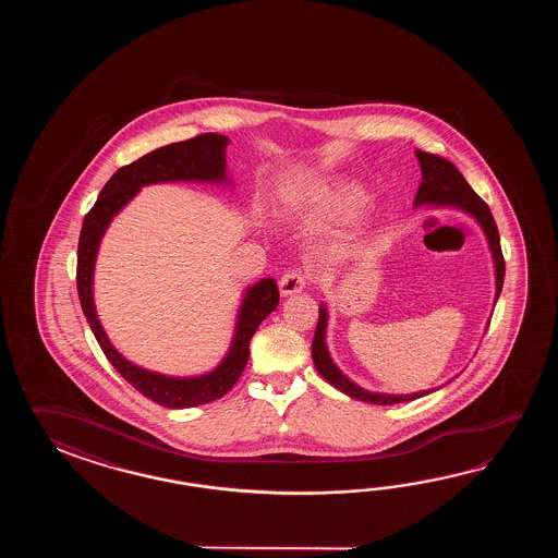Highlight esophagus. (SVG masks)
<instances>
[{
  "label": "esophagus",
  "instance_id": "esophagus-1",
  "mask_svg": "<svg viewBox=\"0 0 558 558\" xmlns=\"http://www.w3.org/2000/svg\"><path fill=\"white\" fill-rule=\"evenodd\" d=\"M307 275L301 274V271H289V274H284L281 277V281H279V291H281V295H296V293H301L305 287H307Z\"/></svg>",
  "mask_w": 558,
  "mask_h": 558
}]
</instances>
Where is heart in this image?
Instances as JSON below:
<instances>
[{"label":"heart","instance_id":"1","mask_svg":"<svg viewBox=\"0 0 558 558\" xmlns=\"http://www.w3.org/2000/svg\"><path fill=\"white\" fill-rule=\"evenodd\" d=\"M368 193L363 185L347 179L320 181L308 199V217L317 223L343 221L363 209Z\"/></svg>","mask_w":558,"mask_h":558}]
</instances>
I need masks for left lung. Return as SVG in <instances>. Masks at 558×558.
<instances>
[{"mask_svg": "<svg viewBox=\"0 0 558 558\" xmlns=\"http://www.w3.org/2000/svg\"><path fill=\"white\" fill-rule=\"evenodd\" d=\"M416 159L421 163V173H423V181H421L415 195L416 207L418 205L454 207V209H461L464 214L474 217L478 221V226L483 227L488 247L493 253V262H495V274H497L495 303H497L502 281H505V259H502V251H500L497 223H495V217L490 214L488 205L474 193L473 187L461 175V171L452 166L449 159L421 151V149H416ZM325 332H327V308L320 305L319 323H317L313 344H311V355H313V363L319 371L320 377L327 383H331L335 389H339L353 399L373 404L407 403V401H415L418 397H425L428 392H433V389H428V391L413 392V395H385V392H371L361 389L353 380L347 379L339 367L332 363L329 349L325 343Z\"/></svg>", "mask_w": 558, "mask_h": 558, "instance_id": "8db88e82", "label": "left lung"}]
</instances>
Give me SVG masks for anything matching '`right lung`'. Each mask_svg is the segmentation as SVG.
Wrapping results in <instances>:
<instances>
[{"mask_svg": "<svg viewBox=\"0 0 558 558\" xmlns=\"http://www.w3.org/2000/svg\"><path fill=\"white\" fill-rule=\"evenodd\" d=\"M229 140L219 133H203L187 142L171 143L130 166L121 167L99 193L92 211L85 215L80 245H77V293L85 319L94 331L97 343L107 361L133 389L167 409H190L211 403L226 395L238 383L250 361L251 337L262 320L279 305V289L275 279H262L251 284L239 307L235 335L226 359L199 377H169L137 367L125 356L119 355L109 343L94 305V267L99 241L111 219L135 197L143 185L166 181H214L223 183L226 175V147Z\"/></svg>", "mask_w": 558, "mask_h": 558, "instance_id": "add662e5", "label": "right lung"}]
</instances>
